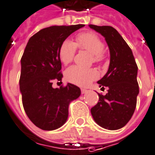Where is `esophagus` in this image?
Masks as SVG:
<instances>
[{"label":"esophagus","mask_w":155,"mask_h":155,"mask_svg":"<svg viewBox=\"0 0 155 155\" xmlns=\"http://www.w3.org/2000/svg\"><path fill=\"white\" fill-rule=\"evenodd\" d=\"M81 92H82V94H85V93L87 92V90H86V89H81Z\"/></svg>","instance_id":"esophagus-1"}]
</instances>
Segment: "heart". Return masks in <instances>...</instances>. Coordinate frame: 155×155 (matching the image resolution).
<instances>
[{
	"label": "heart",
	"instance_id": "heart-1",
	"mask_svg": "<svg viewBox=\"0 0 155 155\" xmlns=\"http://www.w3.org/2000/svg\"><path fill=\"white\" fill-rule=\"evenodd\" d=\"M77 47L88 51L92 54L94 62L101 63L105 59L104 42L100 37L94 32H86L78 35L75 43L68 39L61 43L59 49V57L64 64H68L73 61ZM65 77L68 82L73 84L86 87L93 80L97 78L98 73L93 68H82L78 66H72L66 70Z\"/></svg>",
	"mask_w": 155,
	"mask_h": 155
}]
</instances>
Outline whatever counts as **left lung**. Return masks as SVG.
I'll return each mask as SVG.
<instances>
[{"instance_id": "left-lung-1", "label": "left lung", "mask_w": 155, "mask_h": 155, "mask_svg": "<svg viewBox=\"0 0 155 155\" xmlns=\"http://www.w3.org/2000/svg\"><path fill=\"white\" fill-rule=\"evenodd\" d=\"M101 33L109 49L110 62L106 74L97 83L101 89L108 87L105 95L91 109L94 120L108 130H117L126 125L134 114L139 94L137 63L131 48L122 36L111 26L89 25Z\"/></svg>"}]
</instances>
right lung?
I'll use <instances>...</instances> for the list:
<instances>
[{
    "label": "right lung",
    "instance_id": "1",
    "mask_svg": "<svg viewBox=\"0 0 155 155\" xmlns=\"http://www.w3.org/2000/svg\"><path fill=\"white\" fill-rule=\"evenodd\" d=\"M85 25L51 26L30 38L21 58L19 89L26 114L32 123L45 131L63 126L68 119V106L81 95L75 85L53 88L54 81L61 82V43Z\"/></svg>",
    "mask_w": 155,
    "mask_h": 155
}]
</instances>
